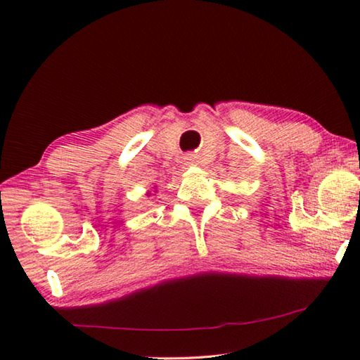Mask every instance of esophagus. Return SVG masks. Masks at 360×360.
Returning <instances> with one entry per match:
<instances>
[{
  "label": "esophagus",
  "instance_id": "1",
  "mask_svg": "<svg viewBox=\"0 0 360 360\" xmlns=\"http://www.w3.org/2000/svg\"><path fill=\"white\" fill-rule=\"evenodd\" d=\"M186 162L188 163V165H197V157H195L193 154H188V155H186Z\"/></svg>",
  "mask_w": 360,
  "mask_h": 360
}]
</instances>
